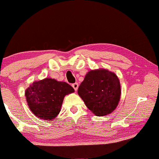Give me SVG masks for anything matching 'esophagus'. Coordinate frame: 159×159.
<instances>
[{"label":"esophagus","instance_id":"esophagus-1","mask_svg":"<svg viewBox=\"0 0 159 159\" xmlns=\"http://www.w3.org/2000/svg\"><path fill=\"white\" fill-rule=\"evenodd\" d=\"M72 87L74 88L75 91H77L78 88H79V84H78V83H75L74 84H72Z\"/></svg>","mask_w":159,"mask_h":159}]
</instances>
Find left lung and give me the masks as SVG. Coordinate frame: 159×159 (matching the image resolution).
I'll return each mask as SVG.
<instances>
[{
    "mask_svg": "<svg viewBox=\"0 0 159 159\" xmlns=\"http://www.w3.org/2000/svg\"><path fill=\"white\" fill-rule=\"evenodd\" d=\"M79 95L94 114H109L118 106L121 95L116 75L109 70H91L85 75L78 90Z\"/></svg>",
    "mask_w": 159,
    "mask_h": 159,
    "instance_id": "8db88e82",
    "label": "left lung"
}]
</instances>
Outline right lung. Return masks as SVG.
I'll use <instances>...</instances> for the list:
<instances>
[{
    "mask_svg": "<svg viewBox=\"0 0 159 159\" xmlns=\"http://www.w3.org/2000/svg\"><path fill=\"white\" fill-rule=\"evenodd\" d=\"M74 92V88L66 82L46 78L32 83L26 90L25 97L33 114L50 121L60 112L65 95Z\"/></svg>",
    "mask_w": 159,
    "mask_h": 159,
    "instance_id": "obj_1",
    "label": "right lung"
}]
</instances>
